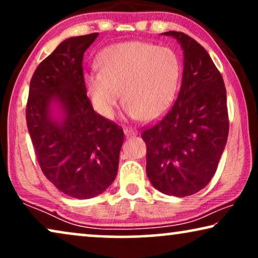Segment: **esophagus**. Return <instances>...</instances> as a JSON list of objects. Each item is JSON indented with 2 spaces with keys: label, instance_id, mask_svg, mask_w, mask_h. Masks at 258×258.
<instances>
[{
  "label": "esophagus",
  "instance_id": "34e87169",
  "mask_svg": "<svg viewBox=\"0 0 258 258\" xmlns=\"http://www.w3.org/2000/svg\"><path fill=\"white\" fill-rule=\"evenodd\" d=\"M124 134H125V136H128V137L134 136V135H136V134H137V130L134 129V128H130V126H125Z\"/></svg>",
  "mask_w": 258,
  "mask_h": 258
}]
</instances>
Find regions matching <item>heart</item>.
Here are the masks:
<instances>
[{
	"label": "heart",
	"instance_id": "1",
	"mask_svg": "<svg viewBox=\"0 0 258 258\" xmlns=\"http://www.w3.org/2000/svg\"><path fill=\"white\" fill-rule=\"evenodd\" d=\"M98 72L86 77L94 108L104 117L115 114L119 98L130 117L150 121L170 107L181 77V63L170 48L146 42L112 44L97 57Z\"/></svg>",
	"mask_w": 258,
	"mask_h": 258
}]
</instances>
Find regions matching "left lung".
Wrapping results in <instances>:
<instances>
[{"label": "left lung", "mask_w": 258, "mask_h": 258, "mask_svg": "<svg viewBox=\"0 0 258 258\" xmlns=\"http://www.w3.org/2000/svg\"><path fill=\"white\" fill-rule=\"evenodd\" d=\"M182 86L164 116L141 134L147 146V175L165 195L184 197L211 181L227 144L229 117L224 81L199 42L181 31Z\"/></svg>", "instance_id": "1"}]
</instances>
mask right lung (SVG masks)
<instances>
[{"mask_svg":"<svg viewBox=\"0 0 258 258\" xmlns=\"http://www.w3.org/2000/svg\"><path fill=\"white\" fill-rule=\"evenodd\" d=\"M98 33L63 41L35 70L30 80L26 119L35 155L45 177L74 199L100 195L117 175L124 134L115 122L94 110L87 96L83 55ZM54 99L65 110L52 121Z\"/></svg>","mask_w":258,"mask_h":258,"instance_id":"add662e5","label":"right lung"}]
</instances>
